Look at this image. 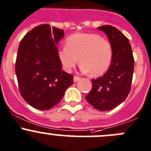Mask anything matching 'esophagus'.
Instances as JSON below:
<instances>
[{
	"label": "esophagus",
	"instance_id": "34e87169",
	"mask_svg": "<svg viewBox=\"0 0 151 151\" xmlns=\"http://www.w3.org/2000/svg\"><path fill=\"white\" fill-rule=\"evenodd\" d=\"M79 80H80V77H77V76H76V75H74V82H77V81H78Z\"/></svg>",
	"mask_w": 151,
	"mask_h": 151
}]
</instances>
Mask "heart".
Masks as SVG:
<instances>
[{"label": "heart", "mask_w": 151, "mask_h": 151, "mask_svg": "<svg viewBox=\"0 0 151 151\" xmlns=\"http://www.w3.org/2000/svg\"><path fill=\"white\" fill-rule=\"evenodd\" d=\"M58 58L66 71L80 62V69L93 77L104 74L113 58L111 43L94 33H77L66 39L65 46L58 51Z\"/></svg>", "instance_id": "obj_1"}]
</instances>
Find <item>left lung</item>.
I'll use <instances>...</instances> for the list:
<instances>
[{"label":"left lung","instance_id":"1","mask_svg":"<svg viewBox=\"0 0 151 151\" xmlns=\"http://www.w3.org/2000/svg\"><path fill=\"white\" fill-rule=\"evenodd\" d=\"M98 29L108 35L113 58L108 71L102 77L91 80L92 88L86 99L96 109L109 111L122 103L131 91L134 58L129 40L119 29L110 25Z\"/></svg>","mask_w":151,"mask_h":151}]
</instances>
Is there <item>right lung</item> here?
<instances>
[{"instance_id": "add662e5", "label": "right lung", "mask_w": 151, "mask_h": 151, "mask_svg": "<svg viewBox=\"0 0 151 151\" xmlns=\"http://www.w3.org/2000/svg\"><path fill=\"white\" fill-rule=\"evenodd\" d=\"M63 35V29L41 24L29 31L19 44L15 63L19 91L37 109L56 105L74 83V76L63 71L58 58L57 43Z\"/></svg>"}]
</instances>
